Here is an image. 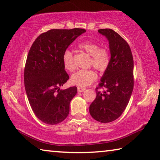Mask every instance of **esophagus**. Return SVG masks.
<instances>
[{
	"label": "esophagus",
	"instance_id": "1",
	"mask_svg": "<svg viewBox=\"0 0 160 160\" xmlns=\"http://www.w3.org/2000/svg\"><path fill=\"white\" fill-rule=\"evenodd\" d=\"M77 89H78V92H83V91H85L86 90V88H84V87H78V88H77Z\"/></svg>",
	"mask_w": 160,
	"mask_h": 160
}]
</instances>
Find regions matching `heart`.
I'll use <instances>...</instances> for the list:
<instances>
[{"label": "heart", "instance_id": "obj_1", "mask_svg": "<svg viewBox=\"0 0 160 160\" xmlns=\"http://www.w3.org/2000/svg\"><path fill=\"white\" fill-rule=\"evenodd\" d=\"M80 50L84 51L91 56L90 64L99 71H104L110 62L109 51L100 48L99 45L93 41H84L78 45ZM62 62L65 69L68 72L74 70L73 55L70 51L66 50L62 56ZM97 75L92 69H81L73 73L71 77V82L79 87H86L94 82Z\"/></svg>", "mask_w": 160, "mask_h": 160}]
</instances>
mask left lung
<instances>
[{
	"label": "left lung",
	"mask_w": 160,
	"mask_h": 160,
	"mask_svg": "<svg viewBox=\"0 0 160 160\" xmlns=\"http://www.w3.org/2000/svg\"><path fill=\"white\" fill-rule=\"evenodd\" d=\"M99 33L109 41L111 58L101 78L97 97L89 107V113L102 123L112 122L121 116L126 109L134 87V61L129 46L117 32L110 28L99 29Z\"/></svg>",
	"instance_id": "left-lung-1"
}]
</instances>
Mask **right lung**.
<instances>
[{"instance_id":"add662e5","label":"right lung","mask_w":160,"mask_h":160,"mask_svg":"<svg viewBox=\"0 0 160 160\" xmlns=\"http://www.w3.org/2000/svg\"><path fill=\"white\" fill-rule=\"evenodd\" d=\"M86 30L51 29L36 39L27 56L24 84L29 104L41 122L57 124L69 113L77 87L61 90L69 78L62 62L64 51Z\"/></svg>"}]
</instances>
